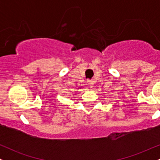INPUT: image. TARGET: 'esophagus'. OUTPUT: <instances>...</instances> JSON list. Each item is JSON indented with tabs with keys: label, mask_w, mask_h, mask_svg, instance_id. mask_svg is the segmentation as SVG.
<instances>
[{
	"label": "esophagus",
	"mask_w": 160,
	"mask_h": 160,
	"mask_svg": "<svg viewBox=\"0 0 160 160\" xmlns=\"http://www.w3.org/2000/svg\"><path fill=\"white\" fill-rule=\"evenodd\" d=\"M87 82H88V84H89V85L91 86V87H92L93 84H94V83H93L92 80H87Z\"/></svg>",
	"instance_id": "1"
}]
</instances>
